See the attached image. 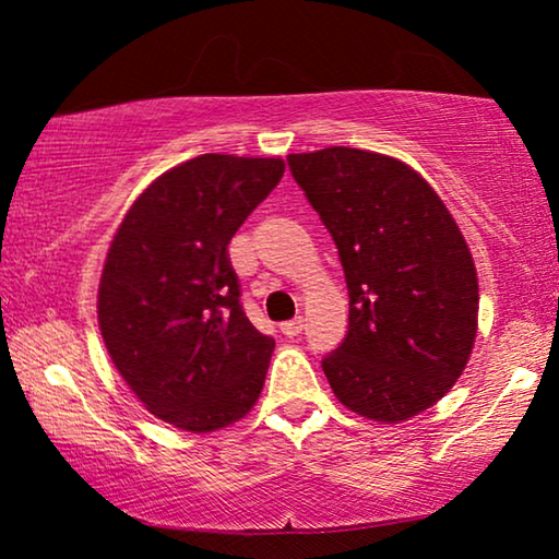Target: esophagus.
Returning <instances> with one entry per match:
<instances>
[{"mask_svg": "<svg viewBox=\"0 0 559 559\" xmlns=\"http://www.w3.org/2000/svg\"><path fill=\"white\" fill-rule=\"evenodd\" d=\"M280 331L287 335V338H295V335L302 333V318H293V320H285V323L280 325Z\"/></svg>", "mask_w": 559, "mask_h": 559, "instance_id": "1", "label": "esophagus"}]
</instances>
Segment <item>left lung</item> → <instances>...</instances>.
<instances>
[{
    "label": "left lung",
    "instance_id": "left-lung-1",
    "mask_svg": "<svg viewBox=\"0 0 559 559\" xmlns=\"http://www.w3.org/2000/svg\"><path fill=\"white\" fill-rule=\"evenodd\" d=\"M331 231L348 285V333L323 371L350 412L384 425L430 409L478 333L471 249L435 188L402 159L356 147L287 155Z\"/></svg>",
    "mask_w": 559,
    "mask_h": 559
}]
</instances>
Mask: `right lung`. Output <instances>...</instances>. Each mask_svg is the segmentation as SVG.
Listing matches in <instances>:
<instances>
[{"mask_svg": "<svg viewBox=\"0 0 559 559\" xmlns=\"http://www.w3.org/2000/svg\"><path fill=\"white\" fill-rule=\"evenodd\" d=\"M282 175V157L198 155L136 195L106 251V350L144 409L178 430L239 423L262 394L274 338L241 310L228 241Z\"/></svg>", "mask_w": 559, "mask_h": 559, "instance_id": "1", "label": "right lung"}]
</instances>
